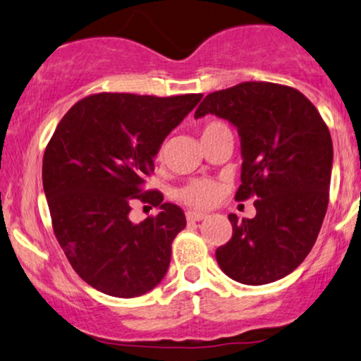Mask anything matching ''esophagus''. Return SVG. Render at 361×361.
Returning <instances> with one entry per match:
<instances>
[{
  "label": "esophagus",
  "instance_id": "1",
  "mask_svg": "<svg viewBox=\"0 0 361 361\" xmlns=\"http://www.w3.org/2000/svg\"><path fill=\"white\" fill-rule=\"evenodd\" d=\"M206 216H208V214H206V213H200V211H188V213H186V219L193 223V221L204 219Z\"/></svg>",
  "mask_w": 361,
  "mask_h": 361
}]
</instances>
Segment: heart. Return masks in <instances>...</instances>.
Returning a JSON list of instances; mask_svg holds the SVG:
<instances>
[{
  "label": "heart",
  "instance_id": "b5f03b06",
  "mask_svg": "<svg viewBox=\"0 0 361 361\" xmlns=\"http://www.w3.org/2000/svg\"><path fill=\"white\" fill-rule=\"evenodd\" d=\"M216 127H223V123H218V122L209 123L203 130V133ZM219 193L221 190L218 183H214V181H209V180H200V181H193V183L186 185L185 188L178 191V200L183 201L185 204L193 206V208H208V206L216 203V200L219 198Z\"/></svg>",
  "mask_w": 361,
  "mask_h": 361
}]
</instances>
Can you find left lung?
Returning a JSON list of instances; mask_svg holds the SVG:
<instances>
[{
  "label": "left lung",
  "mask_w": 361,
  "mask_h": 361,
  "mask_svg": "<svg viewBox=\"0 0 361 361\" xmlns=\"http://www.w3.org/2000/svg\"><path fill=\"white\" fill-rule=\"evenodd\" d=\"M208 114L228 120L241 138L236 200L257 198L252 219L228 216L233 238L216 249V261L241 284H271L295 271L319 236L334 163L330 132L304 94L272 82L206 95L195 117Z\"/></svg>",
  "instance_id": "obj_1"
}]
</instances>
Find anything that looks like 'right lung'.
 <instances>
[{"instance_id": "1", "label": "right lung", "mask_w": 361, "mask_h": 361, "mask_svg": "<svg viewBox=\"0 0 361 361\" xmlns=\"http://www.w3.org/2000/svg\"><path fill=\"white\" fill-rule=\"evenodd\" d=\"M201 97L95 94L57 125L42 158V186L57 241L94 289L132 299L165 277L186 218L158 191L142 193V185L163 140ZM133 199L152 202L159 214L132 224Z\"/></svg>"}]
</instances>
